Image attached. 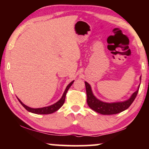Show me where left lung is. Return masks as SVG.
<instances>
[{"mask_svg":"<svg viewBox=\"0 0 149 149\" xmlns=\"http://www.w3.org/2000/svg\"><path fill=\"white\" fill-rule=\"evenodd\" d=\"M85 88H86L87 93V102L88 106L92 110L96 111L102 115H112V114L119 113L123 111L130 107V106L132 104L134 100L137 95L139 89L132 94L129 100L123 102H116V103H105L101 102L94 96L92 94L91 87L87 82H85Z\"/></svg>","mask_w":149,"mask_h":149,"instance_id":"left-lung-1","label":"left lung"}]
</instances>
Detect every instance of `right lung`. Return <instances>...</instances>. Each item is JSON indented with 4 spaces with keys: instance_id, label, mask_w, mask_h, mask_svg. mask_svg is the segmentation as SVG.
I'll list each match as a JSON object with an SVG mask.
<instances>
[{
    "instance_id": "right-lung-1",
    "label": "right lung",
    "mask_w": 149,
    "mask_h": 149,
    "mask_svg": "<svg viewBox=\"0 0 149 149\" xmlns=\"http://www.w3.org/2000/svg\"><path fill=\"white\" fill-rule=\"evenodd\" d=\"M73 82L74 81H72L71 83H70L68 85V86L66 87V90H65L64 94H63L62 97H61V98L60 99V100L58 101L57 103L54 104L53 105L49 106V107L39 108V109H32V108L27 107V106H26L25 104H24L21 102V101L19 100V99H18V100H19V102H20V104H21L23 106V107H24L27 111H28L33 113H36V114H50V113H52L57 111L58 109H59L61 107H62V105L64 104V102H65V98H66V92H67L68 90H69L70 87L71 86V85L73 84Z\"/></svg>"
}]
</instances>
